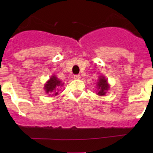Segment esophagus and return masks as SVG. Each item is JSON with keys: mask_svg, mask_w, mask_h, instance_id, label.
<instances>
[{"mask_svg": "<svg viewBox=\"0 0 153 153\" xmlns=\"http://www.w3.org/2000/svg\"><path fill=\"white\" fill-rule=\"evenodd\" d=\"M73 78H74V79H79V78H81V75H75L73 76Z\"/></svg>", "mask_w": 153, "mask_h": 153, "instance_id": "1", "label": "esophagus"}]
</instances>
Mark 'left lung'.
Returning a JSON list of instances; mask_svg holds the SVG:
<instances>
[{"instance_id":"8db88e82","label":"left lung","mask_w":153,"mask_h":153,"mask_svg":"<svg viewBox=\"0 0 153 153\" xmlns=\"http://www.w3.org/2000/svg\"><path fill=\"white\" fill-rule=\"evenodd\" d=\"M97 86H98V95L101 96H104L106 95V91L109 89V85L107 82V80L104 76H100L97 82Z\"/></svg>"}]
</instances>
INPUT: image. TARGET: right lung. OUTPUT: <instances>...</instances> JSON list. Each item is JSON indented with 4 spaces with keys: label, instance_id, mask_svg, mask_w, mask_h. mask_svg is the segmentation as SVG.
Returning <instances> with one entry per match:
<instances>
[{
    "label": "right lung",
    "instance_id": "add662e5",
    "mask_svg": "<svg viewBox=\"0 0 153 153\" xmlns=\"http://www.w3.org/2000/svg\"><path fill=\"white\" fill-rule=\"evenodd\" d=\"M63 84H64L61 82V81L53 75L44 85V90L47 94L49 93V95H50V93H53L52 95H58L59 87L62 86Z\"/></svg>",
    "mask_w": 153,
    "mask_h": 153
}]
</instances>
